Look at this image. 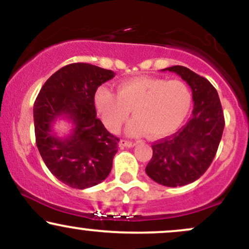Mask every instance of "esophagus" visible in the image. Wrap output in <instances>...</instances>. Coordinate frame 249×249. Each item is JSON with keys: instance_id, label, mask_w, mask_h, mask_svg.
<instances>
[{"instance_id": "esophagus-1", "label": "esophagus", "mask_w": 249, "mask_h": 249, "mask_svg": "<svg viewBox=\"0 0 249 249\" xmlns=\"http://www.w3.org/2000/svg\"><path fill=\"white\" fill-rule=\"evenodd\" d=\"M119 145H121V146H124V147H133V146H136L137 142H128V141H125V139H122V141L119 142Z\"/></svg>"}]
</instances>
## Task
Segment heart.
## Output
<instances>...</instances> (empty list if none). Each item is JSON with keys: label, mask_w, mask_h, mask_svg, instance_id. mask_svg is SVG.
Returning a JSON list of instances; mask_svg holds the SVG:
<instances>
[{"label": "heart", "mask_w": 249, "mask_h": 249, "mask_svg": "<svg viewBox=\"0 0 249 249\" xmlns=\"http://www.w3.org/2000/svg\"><path fill=\"white\" fill-rule=\"evenodd\" d=\"M191 104L192 93L184 82L158 77H134L119 83L117 93L105 87L95 93V107L108 131L119 132L132 111L136 119L128 125L127 133L147 132L152 138H161L179 128Z\"/></svg>", "instance_id": "1"}]
</instances>
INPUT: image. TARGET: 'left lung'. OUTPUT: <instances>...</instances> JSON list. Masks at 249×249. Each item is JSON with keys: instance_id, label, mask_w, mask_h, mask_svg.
<instances>
[{"instance_id": "8db88e82", "label": "left lung", "mask_w": 249, "mask_h": 249, "mask_svg": "<svg viewBox=\"0 0 249 249\" xmlns=\"http://www.w3.org/2000/svg\"><path fill=\"white\" fill-rule=\"evenodd\" d=\"M161 71L177 73L190 85L194 107L190 121L178 132L153 142L145 171L164 186H184L199 179L213 161L224 132V112L218 92L206 78L181 65Z\"/></svg>"}]
</instances>
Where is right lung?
Returning a JSON list of instances; mask_svg holds the SVG:
<instances>
[{"label":"right lung","instance_id":"1","mask_svg":"<svg viewBox=\"0 0 249 249\" xmlns=\"http://www.w3.org/2000/svg\"><path fill=\"white\" fill-rule=\"evenodd\" d=\"M116 73L88 63H72L44 83L35 104L36 145L43 161L59 181L84 190L107 179L119 139L97 118L95 93ZM57 119L73 124L70 135L58 137Z\"/></svg>","mask_w":249,"mask_h":249}]
</instances>
